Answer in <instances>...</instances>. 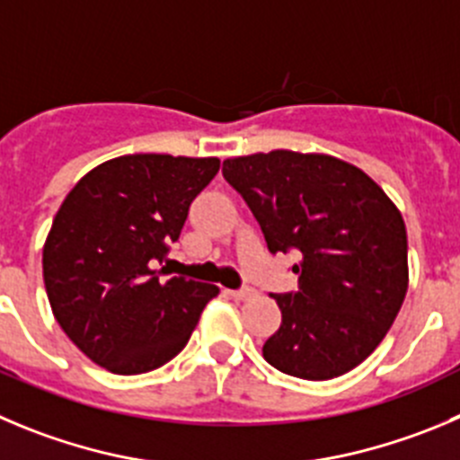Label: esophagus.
I'll use <instances>...</instances> for the list:
<instances>
[{
  "instance_id": "esophagus-1",
  "label": "esophagus",
  "mask_w": 460,
  "mask_h": 460,
  "mask_svg": "<svg viewBox=\"0 0 460 460\" xmlns=\"http://www.w3.org/2000/svg\"><path fill=\"white\" fill-rule=\"evenodd\" d=\"M231 297L238 299V302H244V299H252L256 295L254 288H240V290H231Z\"/></svg>"
}]
</instances>
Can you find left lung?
Segmentation results:
<instances>
[{"label": "left lung", "instance_id": "obj_1", "mask_svg": "<svg viewBox=\"0 0 460 460\" xmlns=\"http://www.w3.org/2000/svg\"><path fill=\"white\" fill-rule=\"evenodd\" d=\"M222 174L259 220L268 250L299 252V288L274 295L281 327L265 341V360L308 381L354 370L384 341L409 290L397 206L366 172L329 154L235 156Z\"/></svg>", "mask_w": 460, "mask_h": 460}]
</instances>
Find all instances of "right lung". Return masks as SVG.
I'll return each mask as SVG.
<instances>
[{"mask_svg": "<svg viewBox=\"0 0 460 460\" xmlns=\"http://www.w3.org/2000/svg\"><path fill=\"white\" fill-rule=\"evenodd\" d=\"M220 158L128 154L79 179L51 222L42 279L56 322L93 363L113 375L165 366L190 341L217 286L161 281L192 199Z\"/></svg>", "mask_w": 460, "mask_h": 460, "instance_id": "right-lung-1", "label": "right lung"}]
</instances>
